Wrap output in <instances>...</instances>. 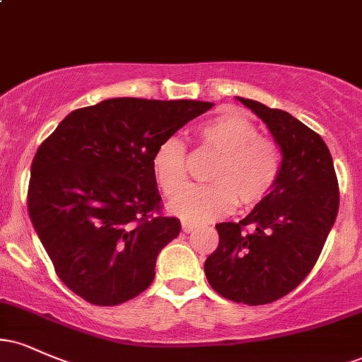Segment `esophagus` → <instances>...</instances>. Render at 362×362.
I'll return each mask as SVG.
<instances>
[{"instance_id": "34e87169", "label": "esophagus", "mask_w": 362, "mask_h": 362, "mask_svg": "<svg viewBox=\"0 0 362 362\" xmlns=\"http://www.w3.org/2000/svg\"><path fill=\"white\" fill-rule=\"evenodd\" d=\"M195 230H197V224H194L190 221L182 223V231H184V233H192V231H195Z\"/></svg>"}]
</instances>
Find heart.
Instances as JSON below:
<instances>
[{
  "label": "heart",
  "mask_w": 362,
  "mask_h": 362,
  "mask_svg": "<svg viewBox=\"0 0 362 362\" xmlns=\"http://www.w3.org/2000/svg\"><path fill=\"white\" fill-rule=\"evenodd\" d=\"M199 148L218 155L207 173L209 185L187 189L170 206L172 213L189 221H209L238 206L250 207L264 201L279 182L282 151L276 141L259 134L250 119L221 114L195 129ZM158 187L175 197L189 182V156L184 141L167 138L151 156Z\"/></svg>",
  "instance_id": "1"
}]
</instances>
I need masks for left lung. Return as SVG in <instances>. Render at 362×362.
Listing matches in <instances>:
<instances>
[{
  "mask_svg": "<svg viewBox=\"0 0 362 362\" xmlns=\"http://www.w3.org/2000/svg\"><path fill=\"white\" fill-rule=\"evenodd\" d=\"M282 151L279 182L247 218L219 223L204 272L226 300L267 305L305 281L339 213V182L325 141L288 112L240 98Z\"/></svg>",
  "mask_w": 362,
  "mask_h": 362,
  "instance_id": "8db88e82",
  "label": "left lung"
}]
</instances>
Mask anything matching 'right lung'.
I'll return each mask as SVG.
<instances>
[{
  "label": "right lung",
  "mask_w": 362,
  "mask_h": 362,
  "mask_svg": "<svg viewBox=\"0 0 362 362\" xmlns=\"http://www.w3.org/2000/svg\"><path fill=\"white\" fill-rule=\"evenodd\" d=\"M211 107L109 98L73 110L37 149L28 216L54 271L85 301L120 305L155 279L158 253L182 226L161 211L151 156Z\"/></svg>",
  "instance_id": "right-lung-1"
}]
</instances>
